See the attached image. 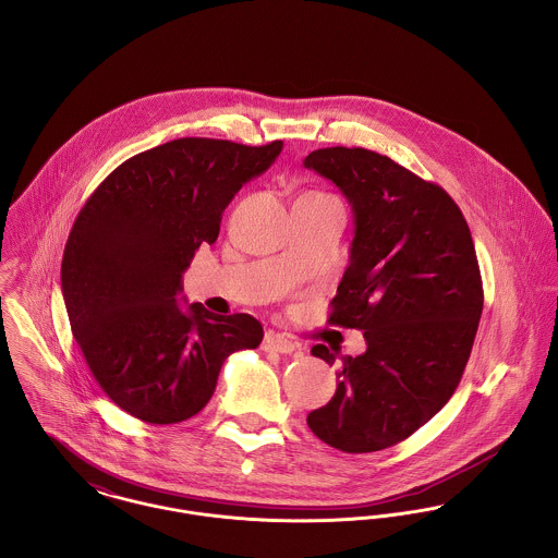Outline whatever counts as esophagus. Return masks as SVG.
Instances as JSON below:
<instances>
[{
	"label": "esophagus",
	"instance_id": "esophagus-1",
	"mask_svg": "<svg viewBox=\"0 0 558 558\" xmlns=\"http://www.w3.org/2000/svg\"><path fill=\"white\" fill-rule=\"evenodd\" d=\"M263 350L280 352V354H291V352H295L296 345L291 339H287L280 332H267L265 339H263Z\"/></svg>",
	"mask_w": 558,
	"mask_h": 558
}]
</instances>
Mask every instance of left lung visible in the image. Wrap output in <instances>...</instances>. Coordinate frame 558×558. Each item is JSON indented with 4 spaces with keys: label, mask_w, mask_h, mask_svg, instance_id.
<instances>
[{
    "label": "left lung",
    "mask_w": 558,
    "mask_h": 558,
    "mask_svg": "<svg viewBox=\"0 0 558 558\" xmlns=\"http://www.w3.org/2000/svg\"><path fill=\"white\" fill-rule=\"evenodd\" d=\"M303 165L352 206L350 265L328 323L366 341L361 356H341L335 396L307 426L343 453L381 451L427 424L459 386L485 301L474 242L453 197L388 156L327 147ZM312 354L335 364L323 343Z\"/></svg>",
    "instance_id": "left-lung-1"
}]
</instances>
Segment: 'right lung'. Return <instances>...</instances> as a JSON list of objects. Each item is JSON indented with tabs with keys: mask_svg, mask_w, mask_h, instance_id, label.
<instances>
[{
	"mask_svg": "<svg viewBox=\"0 0 558 558\" xmlns=\"http://www.w3.org/2000/svg\"><path fill=\"white\" fill-rule=\"evenodd\" d=\"M280 151L282 141H168L118 166L80 210L61 265L69 325L100 390L132 417L190 420L226 359L262 343L253 316H217L202 303L183 312L177 295L231 197Z\"/></svg>",
	"mask_w": 558,
	"mask_h": 558,
	"instance_id": "right-lung-1",
	"label": "right lung"
}]
</instances>
